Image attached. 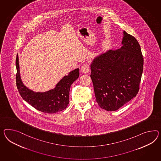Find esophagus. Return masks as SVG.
I'll use <instances>...</instances> for the list:
<instances>
[{
    "label": "esophagus",
    "instance_id": "34e87169",
    "mask_svg": "<svg viewBox=\"0 0 161 161\" xmlns=\"http://www.w3.org/2000/svg\"><path fill=\"white\" fill-rule=\"evenodd\" d=\"M90 70V66L87 64H84L81 66V70L83 73H87Z\"/></svg>",
    "mask_w": 161,
    "mask_h": 161
}]
</instances>
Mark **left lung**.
Wrapping results in <instances>:
<instances>
[{"instance_id":"8db88e82","label":"left lung","mask_w":161,"mask_h":161,"mask_svg":"<svg viewBox=\"0 0 161 161\" xmlns=\"http://www.w3.org/2000/svg\"><path fill=\"white\" fill-rule=\"evenodd\" d=\"M122 47L93 60L91 77L99 106L115 111L136 96L143 72L144 58L135 37L123 31Z\"/></svg>"}]
</instances>
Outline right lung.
Wrapping results in <instances>:
<instances>
[{
  "mask_svg": "<svg viewBox=\"0 0 161 161\" xmlns=\"http://www.w3.org/2000/svg\"><path fill=\"white\" fill-rule=\"evenodd\" d=\"M16 65L17 87L25 102L38 110L47 113H55L66 108L69 102L70 86L79 76V68L64 76L54 89L45 92H35L25 86L21 79L18 54Z\"/></svg>",
  "mask_w": 161,
  "mask_h": 161,
  "instance_id": "add662e5",
  "label": "right lung"
}]
</instances>
